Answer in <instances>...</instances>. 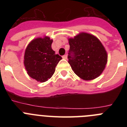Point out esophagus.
I'll return each instance as SVG.
<instances>
[{"label": "esophagus", "instance_id": "34e87169", "mask_svg": "<svg viewBox=\"0 0 127 127\" xmlns=\"http://www.w3.org/2000/svg\"><path fill=\"white\" fill-rule=\"evenodd\" d=\"M62 58H63V59H67V55H64L62 57Z\"/></svg>", "mask_w": 127, "mask_h": 127}]
</instances>
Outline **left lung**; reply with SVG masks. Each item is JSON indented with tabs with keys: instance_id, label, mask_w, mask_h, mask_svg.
<instances>
[{
	"instance_id": "left-lung-1",
	"label": "left lung",
	"mask_w": 127,
	"mask_h": 127,
	"mask_svg": "<svg viewBox=\"0 0 127 127\" xmlns=\"http://www.w3.org/2000/svg\"><path fill=\"white\" fill-rule=\"evenodd\" d=\"M69 64L75 74L82 79L93 80L105 69L107 53L99 39L95 35L81 32L69 38Z\"/></svg>"
}]
</instances>
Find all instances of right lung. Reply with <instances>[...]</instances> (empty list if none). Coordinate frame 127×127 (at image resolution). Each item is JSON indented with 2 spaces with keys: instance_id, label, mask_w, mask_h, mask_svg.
<instances>
[{
  "instance_id": "right-lung-1",
  "label": "right lung",
  "mask_w": 127,
  "mask_h": 127,
  "mask_svg": "<svg viewBox=\"0 0 127 127\" xmlns=\"http://www.w3.org/2000/svg\"><path fill=\"white\" fill-rule=\"evenodd\" d=\"M53 39L48 36L33 39L28 44L24 55V66L30 77L43 83L50 79L61 57L51 48Z\"/></svg>"
}]
</instances>
